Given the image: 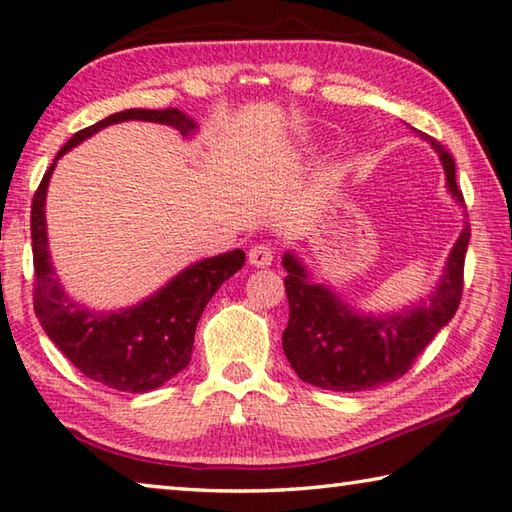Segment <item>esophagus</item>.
Wrapping results in <instances>:
<instances>
[{
	"label": "esophagus",
	"mask_w": 512,
	"mask_h": 512,
	"mask_svg": "<svg viewBox=\"0 0 512 512\" xmlns=\"http://www.w3.org/2000/svg\"><path fill=\"white\" fill-rule=\"evenodd\" d=\"M273 255H275V248L271 243H257V246L250 248L248 262L257 266V269H264V266H269L273 262Z\"/></svg>",
	"instance_id": "esophagus-1"
}]
</instances>
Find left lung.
I'll return each instance as SVG.
<instances>
[{
  "instance_id": "obj_1",
  "label": "left lung",
  "mask_w": 512,
  "mask_h": 512,
  "mask_svg": "<svg viewBox=\"0 0 512 512\" xmlns=\"http://www.w3.org/2000/svg\"><path fill=\"white\" fill-rule=\"evenodd\" d=\"M421 136L440 154L449 191L458 202H465L451 152L431 136ZM469 234L472 230L467 223L433 296L387 319L360 316L328 287L310 285L298 259L287 253L282 264L289 273L285 278L289 323L282 332V348L298 378L332 392H362L405 376L458 310L465 287Z\"/></svg>"
}]
</instances>
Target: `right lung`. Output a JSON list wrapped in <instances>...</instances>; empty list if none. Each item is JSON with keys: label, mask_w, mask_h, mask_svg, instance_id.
<instances>
[{"label": "right lung", "mask_w": 512, "mask_h": 512, "mask_svg": "<svg viewBox=\"0 0 512 512\" xmlns=\"http://www.w3.org/2000/svg\"><path fill=\"white\" fill-rule=\"evenodd\" d=\"M123 120L173 125L182 136H189L196 129V123L180 109H127L79 129L59 150L56 159L93 136L97 129ZM56 159L40 180L31 202L34 310L40 326L84 376L120 392H150L191 362L193 335L202 310L218 287L241 269L246 253L230 250L225 255L202 259L170 280L157 294L129 310L109 314L86 310L72 303L61 289L47 248L45 193Z\"/></svg>", "instance_id": "right-lung-1"}]
</instances>
